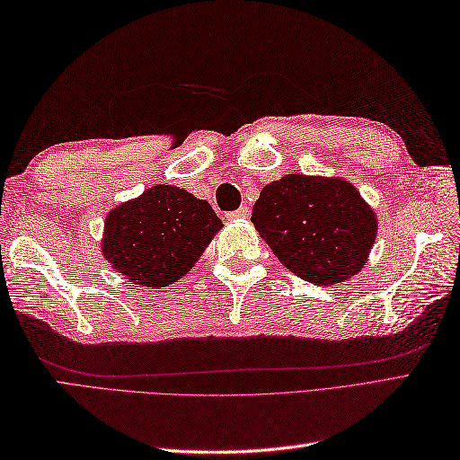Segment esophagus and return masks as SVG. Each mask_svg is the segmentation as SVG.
<instances>
[{
    "instance_id": "obj_1",
    "label": "esophagus",
    "mask_w": 460,
    "mask_h": 460,
    "mask_svg": "<svg viewBox=\"0 0 460 460\" xmlns=\"http://www.w3.org/2000/svg\"><path fill=\"white\" fill-rule=\"evenodd\" d=\"M251 215V211H249V208H239V209H235V211H231V213H227V219H247Z\"/></svg>"
}]
</instances>
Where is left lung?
Masks as SVG:
<instances>
[{
	"label": "left lung",
	"mask_w": 460,
	"mask_h": 460,
	"mask_svg": "<svg viewBox=\"0 0 460 460\" xmlns=\"http://www.w3.org/2000/svg\"><path fill=\"white\" fill-rule=\"evenodd\" d=\"M290 272L338 285L361 270L377 235V217L346 180L290 173L262 188L251 217Z\"/></svg>",
	"instance_id": "obj_1"
}]
</instances>
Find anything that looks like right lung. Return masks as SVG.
Wrapping results in <instances>:
<instances>
[{"mask_svg": "<svg viewBox=\"0 0 460 460\" xmlns=\"http://www.w3.org/2000/svg\"><path fill=\"white\" fill-rule=\"evenodd\" d=\"M221 227L208 201L158 183L106 215L101 247L130 285L162 288L188 275Z\"/></svg>", "mask_w": 460, "mask_h": 460, "instance_id": "right-lung-1", "label": "right lung"}]
</instances>
